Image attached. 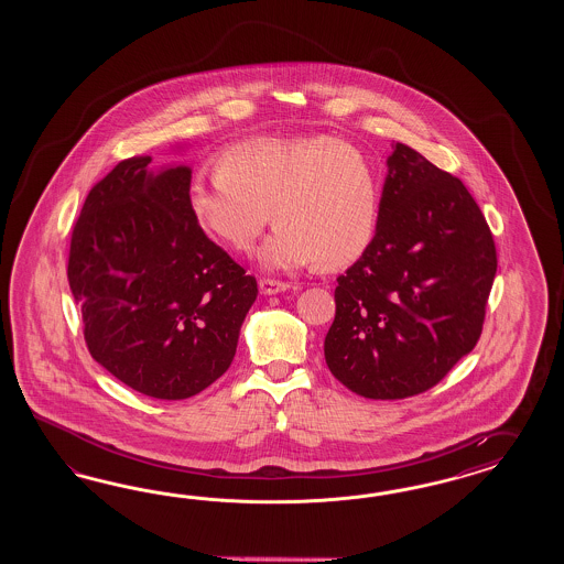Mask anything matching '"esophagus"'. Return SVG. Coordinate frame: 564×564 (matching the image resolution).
<instances>
[{
    "mask_svg": "<svg viewBox=\"0 0 564 564\" xmlns=\"http://www.w3.org/2000/svg\"><path fill=\"white\" fill-rule=\"evenodd\" d=\"M258 288L264 293V295H274V293H281V291L290 290L288 283L283 281H274V279H260L258 281Z\"/></svg>",
    "mask_w": 564,
    "mask_h": 564,
    "instance_id": "obj_1",
    "label": "esophagus"
}]
</instances>
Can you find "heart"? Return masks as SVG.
I'll list each match as a JSON object with an SVG mask.
<instances>
[{
	"mask_svg": "<svg viewBox=\"0 0 564 564\" xmlns=\"http://www.w3.org/2000/svg\"><path fill=\"white\" fill-rule=\"evenodd\" d=\"M217 177L188 184L192 219L234 252H250L271 221L258 262L335 271L358 262L376 238L380 180L372 161L333 137L260 138L219 154Z\"/></svg>",
	"mask_w": 564,
	"mask_h": 564,
	"instance_id": "obj_1",
	"label": "heart"
}]
</instances>
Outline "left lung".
Listing matches in <instances>:
<instances>
[{
  "instance_id": "8db88e82",
  "label": "left lung",
  "mask_w": 564,
  "mask_h": 564,
  "mask_svg": "<svg viewBox=\"0 0 564 564\" xmlns=\"http://www.w3.org/2000/svg\"><path fill=\"white\" fill-rule=\"evenodd\" d=\"M370 250L337 279L328 370L366 399L438 384L481 335L495 239L459 177L397 142Z\"/></svg>"
}]
</instances>
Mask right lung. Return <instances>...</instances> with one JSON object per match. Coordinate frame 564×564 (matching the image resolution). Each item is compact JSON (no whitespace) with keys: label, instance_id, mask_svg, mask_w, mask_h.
<instances>
[{"label":"right lung","instance_id":"add662e5","mask_svg":"<svg viewBox=\"0 0 564 564\" xmlns=\"http://www.w3.org/2000/svg\"><path fill=\"white\" fill-rule=\"evenodd\" d=\"M123 159L72 229L68 281L90 356L138 393L177 401L231 366L257 279L192 219L186 165Z\"/></svg>","mask_w":564,"mask_h":564}]
</instances>
